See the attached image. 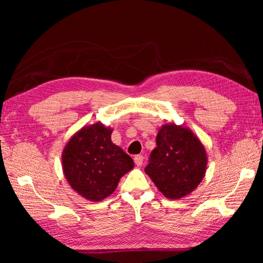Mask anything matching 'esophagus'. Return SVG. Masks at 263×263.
<instances>
[{"label":"esophagus","mask_w":263,"mask_h":263,"mask_svg":"<svg viewBox=\"0 0 263 263\" xmlns=\"http://www.w3.org/2000/svg\"><path fill=\"white\" fill-rule=\"evenodd\" d=\"M142 162H144V157H142V155H136V157H135V163L137 164V166L140 167L141 164H142Z\"/></svg>","instance_id":"1"}]
</instances>
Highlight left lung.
Returning a JSON list of instances; mask_svg holds the SVG:
<instances>
[{
  "mask_svg": "<svg viewBox=\"0 0 263 263\" xmlns=\"http://www.w3.org/2000/svg\"><path fill=\"white\" fill-rule=\"evenodd\" d=\"M206 164V151L198 137L188 127L167 123L159 128L157 148L145 173L164 197L180 199L199 185Z\"/></svg>",
  "mask_w": 263,
  "mask_h": 263,
  "instance_id": "1",
  "label": "left lung"
}]
</instances>
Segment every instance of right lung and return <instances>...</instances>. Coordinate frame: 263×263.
Here are the masks:
<instances>
[{
	"instance_id": "obj_1",
	"label": "right lung",
	"mask_w": 263,
	"mask_h": 263,
	"mask_svg": "<svg viewBox=\"0 0 263 263\" xmlns=\"http://www.w3.org/2000/svg\"><path fill=\"white\" fill-rule=\"evenodd\" d=\"M112 128L101 122L84 125L62 149V172L81 197L103 201L117 188L121 177L135 167L133 160L111 141Z\"/></svg>"
}]
</instances>
